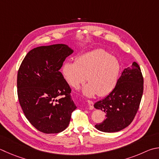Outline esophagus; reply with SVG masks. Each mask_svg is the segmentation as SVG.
I'll return each mask as SVG.
<instances>
[{"label":"esophagus","instance_id":"34e87169","mask_svg":"<svg viewBox=\"0 0 159 159\" xmlns=\"http://www.w3.org/2000/svg\"><path fill=\"white\" fill-rule=\"evenodd\" d=\"M88 103L89 105V110H92L94 108V103L93 102H92L90 100H88Z\"/></svg>","mask_w":159,"mask_h":159}]
</instances>
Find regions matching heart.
<instances>
[{"label": "heart", "mask_w": 159, "mask_h": 159, "mask_svg": "<svg viewBox=\"0 0 159 159\" xmlns=\"http://www.w3.org/2000/svg\"><path fill=\"white\" fill-rule=\"evenodd\" d=\"M120 64L116 57L103 49H95L77 57L74 62H65L62 74L68 84L76 88L87 80L83 94L92 97H103L112 91L120 73Z\"/></svg>", "instance_id": "heart-1"}]
</instances>
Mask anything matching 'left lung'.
I'll use <instances>...</instances> for the list:
<instances>
[{"label":"left lung","mask_w":159,"mask_h":159,"mask_svg":"<svg viewBox=\"0 0 159 159\" xmlns=\"http://www.w3.org/2000/svg\"><path fill=\"white\" fill-rule=\"evenodd\" d=\"M143 93V77L140 68L134 62L124 70L115 88L94 107L105 112L106 119L95 128L106 133L117 132L132 122L139 108Z\"/></svg>","instance_id":"1"}]
</instances>
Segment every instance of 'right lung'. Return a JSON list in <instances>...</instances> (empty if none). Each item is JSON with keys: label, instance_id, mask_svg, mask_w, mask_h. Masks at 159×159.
<instances>
[{"label": "right lung", "instance_id": "add662e5", "mask_svg": "<svg viewBox=\"0 0 159 159\" xmlns=\"http://www.w3.org/2000/svg\"><path fill=\"white\" fill-rule=\"evenodd\" d=\"M74 50L63 44L32 49L17 74V94L25 117L38 131L57 134L67 127L76 108L71 88L59 70Z\"/></svg>", "mask_w": 159, "mask_h": 159}]
</instances>
